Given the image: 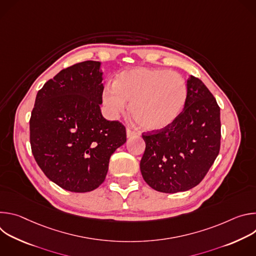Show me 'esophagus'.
Returning <instances> with one entry per match:
<instances>
[{"instance_id": "obj_1", "label": "esophagus", "mask_w": 256, "mask_h": 256, "mask_svg": "<svg viewBox=\"0 0 256 256\" xmlns=\"http://www.w3.org/2000/svg\"><path fill=\"white\" fill-rule=\"evenodd\" d=\"M136 132L134 130H132L130 128H128V130H126V136H128V138L134 136H136Z\"/></svg>"}]
</instances>
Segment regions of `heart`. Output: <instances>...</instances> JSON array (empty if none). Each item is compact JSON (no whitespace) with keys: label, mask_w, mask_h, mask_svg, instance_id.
<instances>
[{"label":"heart","mask_w":256,"mask_h":256,"mask_svg":"<svg viewBox=\"0 0 256 256\" xmlns=\"http://www.w3.org/2000/svg\"><path fill=\"white\" fill-rule=\"evenodd\" d=\"M188 99L186 80L164 68H134L122 72L114 85H106L102 101L108 114L118 116L130 102V114L144 130H157L171 124Z\"/></svg>","instance_id":"heart-1"}]
</instances>
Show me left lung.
Masks as SVG:
<instances>
[{
	"label": "left lung",
	"instance_id": "left-lung-1",
	"mask_svg": "<svg viewBox=\"0 0 256 256\" xmlns=\"http://www.w3.org/2000/svg\"><path fill=\"white\" fill-rule=\"evenodd\" d=\"M188 99L179 116L164 128L142 132L144 180L165 194L186 192L204 178L220 152V107L198 78L186 83Z\"/></svg>",
	"mask_w": 256,
	"mask_h": 256
}]
</instances>
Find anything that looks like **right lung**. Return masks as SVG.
Masks as SVG:
<instances>
[{
	"mask_svg": "<svg viewBox=\"0 0 256 256\" xmlns=\"http://www.w3.org/2000/svg\"><path fill=\"white\" fill-rule=\"evenodd\" d=\"M100 62L62 70L38 92L29 120L34 159L46 176L72 192H88L104 181L110 156L126 140V126L100 110Z\"/></svg>",
	"mask_w": 256,
	"mask_h": 256,
	"instance_id": "obj_1",
	"label": "right lung"
}]
</instances>
